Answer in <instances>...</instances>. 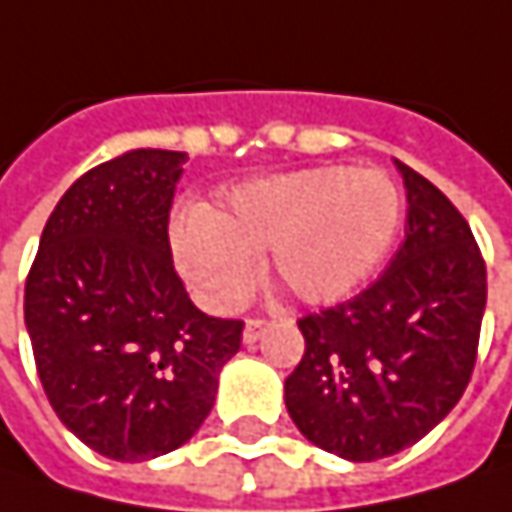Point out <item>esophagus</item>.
<instances>
[{"label": "esophagus", "instance_id": "obj_1", "mask_svg": "<svg viewBox=\"0 0 512 512\" xmlns=\"http://www.w3.org/2000/svg\"><path fill=\"white\" fill-rule=\"evenodd\" d=\"M267 327H270V322H267V319H247L245 333H242L245 344L259 342V339H262V336L267 333Z\"/></svg>", "mask_w": 512, "mask_h": 512}]
</instances>
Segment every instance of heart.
<instances>
[{"label":"heart","instance_id":"obj_1","mask_svg":"<svg viewBox=\"0 0 512 512\" xmlns=\"http://www.w3.org/2000/svg\"><path fill=\"white\" fill-rule=\"evenodd\" d=\"M402 225V190L382 170L313 168L233 187L219 207L187 210L173 259L210 307L245 302L270 250L273 282L305 305H333L382 265Z\"/></svg>","mask_w":512,"mask_h":512}]
</instances>
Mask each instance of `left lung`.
<instances>
[{"mask_svg": "<svg viewBox=\"0 0 512 512\" xmlns=\"http://www.w3.org/2000/svg\"><path fill=\"white\" fill-rule=\"evenodd\" d=\"M396 168L407 190L402 247L359 296L299 319L305 356L285 379L302 436L347 462L399 453L456 407L487 305L470 225L422 173Z\"/></svg>", "mask_w": 512, "mask_h": 512, "instance_id": "obj_1", "label": "left lung"}]
</instances>
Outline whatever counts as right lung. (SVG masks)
<instances>
[{"label": "right lung", "mask_w": 512, "mask_h": 512, "mask_svg": "<svg viewBox=\"0 0 512 512\" xmlns=\"http://www.w3.org/2000/svg\"><path fill=\"white\" fill-rule=\"evenodd\" d=\"M187 153L128 150L53 207L25 282V325L50 407L113 462L165 456L202 427L239 319L190 302L168 239Z\"/></svg>", "instance_id": "right-lung-1"}]
</instances>
